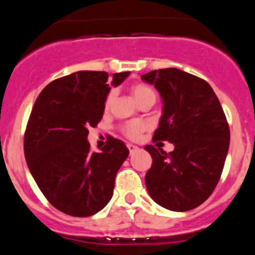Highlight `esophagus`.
<instances>
[{
	"label": "esophagus",
	"instance_id": "esophagus-1",
	"mask_svg": "<svg viewBox=\"0 0 255 255\" xmlns=\"http://www.w3.org/2000/svg\"><path fill=\"white\" fill-rule=\"evenodd\" d=\"M128 148H129L130 153H132V152H134V150L138 149V147H136V145H134V144H128Z\"/></svg>",
	"mask_w": 255,
	"mask_h": 255
}]
</instances>
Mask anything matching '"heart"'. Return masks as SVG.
<instances>
[{"label": "heart", "mask_w": 255, "mask_h": 255, "mask_svg": "<svg viewBox=\"0 0 255 255\" xmlns=\"http://www.w3.org/2000/svg\"><path fill=\"white\" fill-rule=\"evenodd\" d=\"M131 94L134 97V100L141 105L144 102H155V92L153 91L152 88L148 87L145 84H134L131 87ZM115 98V92L111 91L107 94L105 101L106 108H108L111 106L112 101ZM145 129V125L141 121H130V123H126L125 125H123L121 128V131L125 136H128L129 139H136L139 138V135L143 132V130Z\"/></svg>", "instance_id": "heart-1"}]
</instances>
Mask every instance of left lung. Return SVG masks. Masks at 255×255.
<instances>
[{
    "mask_svg": "<svg viewBox=\"0 0 255 255\" xmlns=\"http://www.w3.org/2000/svg\"><path fill=\"white\" fill-rule=\"evenodd\" d=\"M154 85L163 111L153 141L167 140L175 149L166 153L147 145L152 167L145 185L155 203L185 212L206 202L224 170L230 129L224 110L211 85L182 70L159 69L141 75Z\"/></svg>",
    "mask_w": 255,
    "mask_h": 255,
    "instance_id": "8db88e82",
    "label": "left lung"
}]
</instances>
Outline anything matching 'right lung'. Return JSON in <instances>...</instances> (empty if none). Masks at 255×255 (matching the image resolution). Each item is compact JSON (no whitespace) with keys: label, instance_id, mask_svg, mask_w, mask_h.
Wrapping results in <instances>:
<instances>
[{"label":"right lung","instance_id":"1","mask_svg":"<svg viewBox=\"0 0 255 255\" xmlns=\"http://www.w3.org/2000/svg\"><path fill=\"white\" fill-rule=\"evenodd\" d=\"M129 71L114 74L120 85ZM105 71H78L56 79L35 101L25 135L24 153L31 176L52 206L74 217H88L111 200L115 177L129 149L108 138L92 152L88 128L102 120L110 92Z\"/></svg>","mask_w":255,"mask_h":255}]
</instances>
